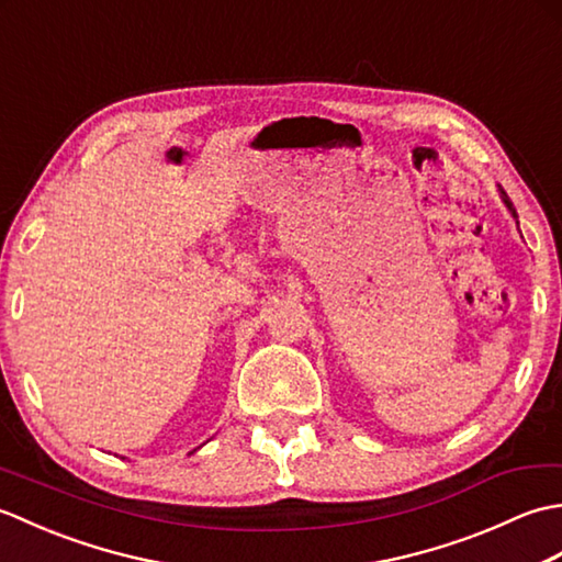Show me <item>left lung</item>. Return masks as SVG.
<instances>
[{
    "mask_svg": "<svg viewBox=\"0 0 562 562\" xmlns=\"http://www.w3.org/2000/svg\"><path fill=\"white\" fill-rule=\"evenodd\" d=\"M499 198H503V202H505V205L509 207V212H512V217H515L517 220V210L515 207H512V200L507 198V193H505V190L503 188H499ZM519 224V222H517Z\"/></svg>",
    "mask_w": 562,
    "mask_h": 562,
    "instance_id": "obj_1",
    "label": "left lung"
}]
</instances>
